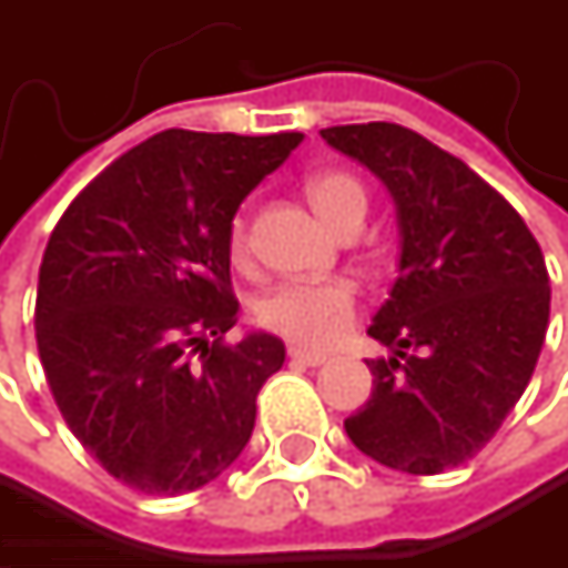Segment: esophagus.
I'll return each instance as SVG.
<instances>
[{
  "instance_id": "obj_1",
  "label": "esophagus",
  "mask_w": 568,
  "mask_h": 568,
  "mask_svg": "<svg viewBox=\"0 0 568 568\" xmlns=\"http://www.w3.org/2000/svg\"><path fill=\"white\" fill-rule=\"evenodd\" d=\"M288 358H292V365H308V368H318V365L328 362L325 352H308V348H298V345L288 348Z\"/></svg>"
}]
</instances>
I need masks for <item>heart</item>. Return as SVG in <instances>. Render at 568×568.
Wrapping results in <instances>:
<instances>
[{"instance_id":"b5f03b06","label":"heart","mask_w":568,"mask_h":568,"mask_svg":"<svg viewBox=\"0 0 568 568\" xmlns=\"http://www.w3.org/2000/svg\"><path fill=\"white\" fill-rule=\"evenodd\" d=\"M308 203L315 213L342 233L352 223H362L368 213V190L348 171H322L305 183ZM226 253L233 266L250 263V236L246 216H233L226 233ZM358 308V283L352 280H325V283H283L270 288L256 302V318L263 328L283 335L295 345L328 348L352 325Z\"/></svg>"}]
</instances>
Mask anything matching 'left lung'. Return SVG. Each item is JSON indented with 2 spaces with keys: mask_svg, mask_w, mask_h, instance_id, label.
<instances>
[{
  "mask_svg": "<svg viewBox=\"0 0 568 568\" xmlns=\"http://www.w3.org/2000/svg\"><path fill=\"white\" fill-rule=\"evenodd\" d=\"M322 138L385 180L400 263L368 335L375 388L345 420L372 460L430 477L470 460L526 392L549 325V273L523 216L460 158L388 124Z\"/></svg>",
  "mask_w": 568,
  "mask_h": 568,
  "instance_id": "1",
  "label": "left lung"
}]
</instances>
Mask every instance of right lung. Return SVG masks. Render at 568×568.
<instances>
[{"instance_id": "add662e5", "label": "right lung", "mask_w": 568, "mask_h": 568, "mask_svg": "<svg viewBox=\"0 0 568 568\" xmlns=\"http://www.w3.org/2000/svg\"><path fill=\"white\" fill-rule=\"evenodd\" d=\"M298 144V131H161L98 173L52 230L36 298L49 388L81 447L141 494L200 490L250 444L285 345L266 332L223 342L240 312L226 233Z\"/></svg>"}]
</instances>
